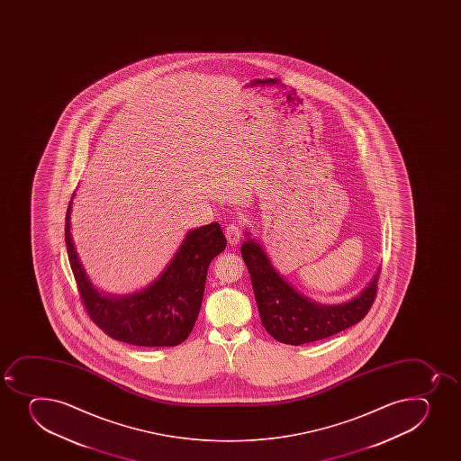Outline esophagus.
<instances>
[{
  "label": "esophagus",
  "instance_id": "esophagus-1",
  "mask_svg": "<svg viewBox=\"0 0 461 461\" xmlns=\"http://www.w3.org/2000/svg\"><path fill=\"white\" fill-rule=\"evenodd\" d=\"M225 238H227L228 243L230 245H238L240 242V239H242V228L238 223H230L225 228Z\"/></svg>",
  "mask_w": 461,
  "mask_h": 461
}]
</instances>
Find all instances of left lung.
Listing matches in <instances>:
<instances>
[{
  "instance_id": "left-lung-1",
  "label": "left lung",
  "mask_w": 461,
  "mask_h": 461,
  "mask_svg": "<svg viewBox=\"0 0 461 461\" xmlns=\"http://www.w3.org/2000/svg\"><path fill=\"white\" fill-rule=\"evenodd\" d=\"M243 261L251 275L261 323L276 341L301 346L332 337L359 323L377 296L380 272L359 296L342 305H319L297 293L274 269L263 248L252 239L243 242Z\"/></svg>"
}]
</instances>
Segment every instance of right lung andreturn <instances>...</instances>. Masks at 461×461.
<instances>
[{
  "instance_id": "add662e5",
  "label": "right lung",
  "mask_w": 461,
  "mask_h": 461,
  "mask_svg": "<svg viewBox=\"0 0 461 461\" xmlns=\"http://www.w3.org/2000/svg\"><path fill=\"white\" fill-rule=\"evenodd\" d=\"M70 209L66 213V248L86 312L108 337L140 347L182 344L194 329L204 294L210 261L227 247L218 222L186 234L173 261L155 283L131 296H105L84 272L70 236Z\"/></svg>"
}]
</instances>
